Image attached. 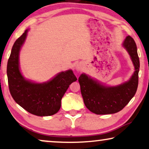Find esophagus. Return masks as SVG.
<instances>
[{
  "mask_svg": "<svg viewBox=\"0 0 149 149\" xmlns=\"http://www.w3.org/2000/svg\"><path fill=\"white\" fill-rule=\"evenodd\" d=\"M76 69L77 71H81L82 70V66L81 64H77V66H76Z\"/></svg>",
  "mask_w": 149,
  "mask_h": 149,
  "instance_id": "obj_1",
  "label": "esophagus"
}]
</instances>
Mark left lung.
I'll return each mask as SVG.
<instances>
[{
  "mask_svg": "<svg viewBox=\"0 0 149 149\" xmlns=\"http://www.w3.org/2000/svg\"><path fill=\"white\" fill-rule=\"evenodd\" d=\"M124 46L130 54L135 71L128 82L117 87H106L82 74L79 78L84 103L88 109L96 114H111L121 111L136 92L140 68L137 48L130 36L124 40Z\"/></svg>",
  "mask_w": 149,
  "mask_h": 149,
  "instance_id": "left-lung-1",
  "label": "left lung"
}]
</instances>
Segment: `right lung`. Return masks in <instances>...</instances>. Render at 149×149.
Masks as SVG:
<instances>
[{"instance_id": "1", "label": "right lung", "mask_w": 149, "mask_h": 149, "mask_svg": "<svg viewBox=\"0 0 149 149\" xmlns=\"http://www.w3.org/2000/svg\"><path fill=\"white\" fill-rule=\"evenodd\" d=\"M25 30L14 43L8 60V88L17 103L30 113L48 116L57 113L61 106V100L72 82L77 79L72 70L62 72L48 83H35L23 78L19 70V54L26 38Z\"/></svg>"}]
</instances>
